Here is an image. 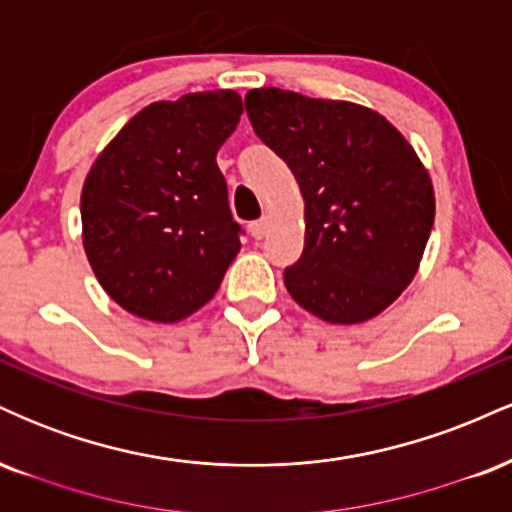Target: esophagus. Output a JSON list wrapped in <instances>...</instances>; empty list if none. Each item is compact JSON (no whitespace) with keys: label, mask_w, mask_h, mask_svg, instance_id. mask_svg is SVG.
<instances>
[{"label":"esophagus","mask_w":512,"mask_h":512,"mask_svg":"<svg viewBox=\"0 0 512 512\" xmlns=\"http://www.w3.org/2000/svg\"><path fill=\"white\" fill-rule=\"evenodd\" d=\"M250 236L255 240H262L264 236H267V221L260 219V221L250 223Z\"/></svg>","instance_id":"34e87169"}]
</instances>
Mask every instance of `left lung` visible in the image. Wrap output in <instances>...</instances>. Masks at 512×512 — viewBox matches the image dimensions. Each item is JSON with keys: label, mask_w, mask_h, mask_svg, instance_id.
Listing matches in <instances>:
<instances>
[{"label": "left lung", "mask_w": 512, "mask_h": 512, "mask_svg": "<svg viewBox=\"0 0 512 512\" xmlns=\"http://www.w3.org/2000/svg\"><path fill=\"white\" fill-rule=\"evenodd\" d=\"M245 110L305 199L303 255L284 269L293 301L332 325L383 313L414 279L436 216L416 151L356 103L252 88Z\"/></svg>", "instance_id": "left-lung-1"}]
</instances>
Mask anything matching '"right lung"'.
<instances>
[{
	"instance_id": "right-lung-1",
	"label": "right lung",
	"mask_w": 512,
	"mask_h": 512,
	"mask_svg": "<svg viewBox=\"0 0 512 512\" xmlns=\"http://www.w3.org/2000/svg\"><path fill=\"white\" fill-rule=\"evenodd\" d=\"M236 91L146 105L103 149L81 190L84 250L127 313L178 322L214 296L240 250L216 151L236 129Z\"/></svg>"
}]
</instances>
